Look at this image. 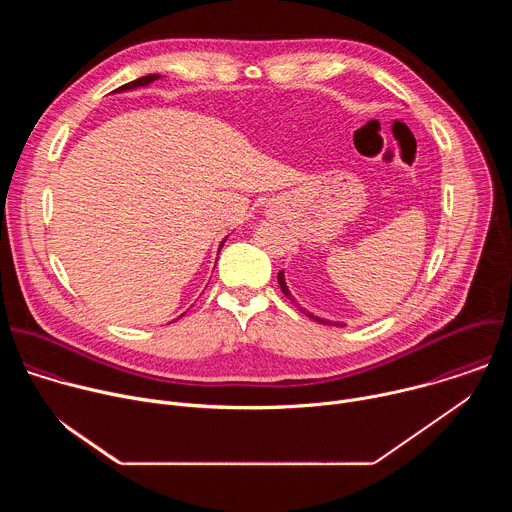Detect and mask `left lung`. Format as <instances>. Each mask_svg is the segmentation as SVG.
I'll return each mask as SVG.
<instances>
[{
	"label": "left lung",
	"mask_w": 512,
	"mask_h": 512,
	"mask_svg": "<svg viewBox=\"0 0 512 512\" xmlns=\"http://www.w3.org/2000/svg\"><path fill=\"white\" fill-rule=\"evenodd\" d=\"M277 281H279V287H281V291H283V294H285V298H287V300H291V302H294V304L300 308V312H304L308 318H312V320H316V322H320V324H326V326H342V322H334V320H326V318H320V316L312 314L310 310L302 308V304H298V302H296V298L291 296V291H289V287H287V283H285V275H283V271H279V273H277Z\"/></svg>",
	"instance_id": "obj_1"
}]
</instances>
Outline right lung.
Returning a JSON list of instances; mask_svg holds the SVG:
<instances>
[{"mask_svg":"<svg viewBox=\"0 0 512 512\" xmlns=\"http://www.w3.org/2000/svg\"><path fill=\"white\" fill-rule=\"evenodd\" d=\"M162 75H148V77H141V79H135V81H131V83H127V85H123V87H119L117 91H113V93H125V91H133V89H141V87H148V85H152L154 81H158ZM225 241H227V237L221 241V247H218V251L223 249V245H225ZM184 316V314H182ZM180 318V316H178ZM176 318V320H178Z\"/></svg>","mask_w":512,"mask_h":512,"instance_id":"add662e5","label":"right lung"}]
</instances>
